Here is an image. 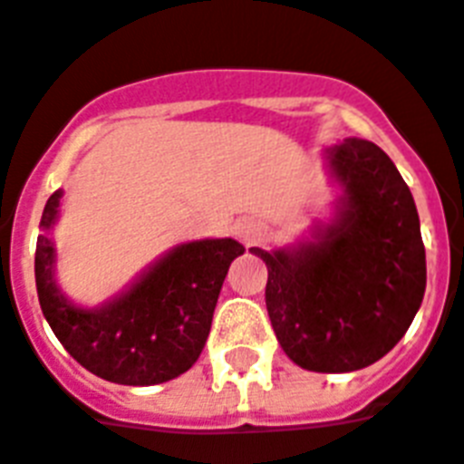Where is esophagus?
Here are the masks:
<instances>
[{"instance_id":"obj_1","label":"esophagus","mask_w":464,"mask_h":464,"mask_svg":"<svg viewBox=\"0 0 464 464\" xmlns=\"http://www.w3.org/2000/svg\"><path fill=\"white\" fill-rule=\"evenodd\" d=\"M259 233H262V228H259V224L256 221H250V219H245V221H238L236 224V236H238V240H243V243H255L256 238H259Z\"/></svg>"}]
</instances>
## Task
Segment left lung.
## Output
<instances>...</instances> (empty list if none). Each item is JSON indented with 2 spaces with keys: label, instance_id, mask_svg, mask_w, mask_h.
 Segmentation results:
<instances>
[{
  "label": "left lung",
  "instance_id": "8db88e82",
  "mask_svg": "<svg viewBox=\"0 0 464 464\" xmlns=\"http://www.w3.org/2000/svg\"><path fill=\"white\" fill-rule=\"evenodd\" d=\"M330 165L346 198L321 240L252 252L266 262V309L283 352L306 371L352 372L411 328L427 264L415 200L382 148L346 139Z\"/></svg>",
  "mask_w": 464,
  "mask_h": 464
}]
</instances>
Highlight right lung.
<instances>
[{"mask_svg":"<svg viewBox=\"0 0 464 464\" xmlns=\"http://www.w3.org/2000/svg\"><path fill=\"white\" fill-rule=\"evenodd\" d=\"M61 190L46 200L40 226L56 219ZM245 247L233 238L181 245L127 295L99 311L77 309L52 278L53 245L37 238L34 283L44 318L65 352L108 382L148 387L186 372L200 356L226 271Z\"/></svg>","mask_w":464,"mask_h":464,"instance_id":"1","label":"right lung"}]
</instances>
